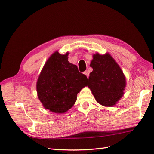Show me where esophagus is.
Returning a JSON list of instances; mask_svg holds the SVG:
<instances>
[{
    "instance_id": "34e87169",
    "label": "esophagus",
    "mask_w": 154,
    "mask_h": 154,
    "mask_svg": "<svg viewBox=\"0 0 154 154\" xmlns=\"http://www.w3.org/2000/svg\"><path fill=\"white\" fill-rule=\"evenodd\" d=\"M84 74H85L86 76H87V78H88V76H89V72H88V71H85L84 72Z\"/></svg>"
}]
</instances>
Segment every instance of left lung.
I'll list each match as a JSON object with an SVG mask.
<instances>
[{"instance_id":"1","label":"left lung","mask_w":154,"mask_h":154,"mask_svg":"<svg viewBox=\"0 0 154 154\" xmlns=\"http://www.w3.org/2000/svg\"><path fill=\"white\" fill-rule=\"evenodd\" d=\"M90 66L93 69L88 84L97 103L105 106L115 105L123 94L126 78L119 65L110 54L93 55Z\"/></svg>"}]
</instances>
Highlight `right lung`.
<instances>
[{"label":"right lung","mask_w":154,"mask_h":154,"mask_svg":"<svg viewBox=\"0 0 154 154\" xmlns=\"http://www.w3.org/2000/svg\"><path fill=\"white\" fill-rule=\"evenodd\" d=\"M68 54L54 52L45 62L36 82L38 97L45 109L66 112L75 103L77 94L87 86V76L69 63Z\"/></svg>","instance_id":"obj_1"}]
</instances>
